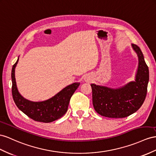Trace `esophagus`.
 <instances>
[{
    "mask_svg": "<svg viewBox=\"0 0 156 156\" xmlns=\"http://www.w3.org/2000/svg\"><path fill=\"white\" fill-rule=\"evenodd\" d=\"M84 80L86 82H89L90 80V76H85L84 78Z\"/></svg>",
    "mask_w": 156,
    "mask_h": 156,
    "instance_id": "1",
    "label": "esophagus"
}]
</instances>
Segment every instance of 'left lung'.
I'll return each instance as SVG.
<instances>
[{"mask_svg": "<svg viewBox=\"0 0 156 156\" xmlns=\"http://www.w3.org/2000/svg\"><path fill=\"white\" fill-rule=\"evenodd\" d=\"M138 57V68L134 82L117 89L91 83L94 109L101 116L109 118L126 117L138 111L147 94L149 69L138 46L132 44Z\"/></svg>", "mask_w": 156, "mask_h": 156, "instance_id": "left-lung-1", "label": "left lung"}]
</instances>
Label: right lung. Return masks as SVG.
<instances>
[{
  "instance_id": "1",
  "label": "right lung",
  "mask_w": 156,
  "mask_h": 156,
  "mask_svg": "<svg viewBox=\"0 0 156 156\" xmlns=\"http://www.w3.org/2000/svg\"><path fill=\"white\" fill-rule=\"evenodd\" d=\"M19 58L12 69V94L15 104L18 108L27 117L35 121L51 122L61 118L68 110V107L72 95L80 86L76 82L65 87L55 96L43 101L34 102L23 98L17 89L15 79V68Z\"/></svg>"
}]
</instances>
